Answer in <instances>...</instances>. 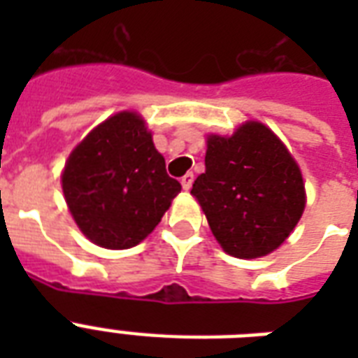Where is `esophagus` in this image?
<instances>
[{"label":"esophagus","instance_id":"1","mask_svg":"<svg viewBox=\"0 0 358 358\" xmlns=\"http://www.w3.org/2000/svg\"><path fill=\"white\" fill-rule=\"evenodd\" d=\"M193 180H195V176H193V173H187L182 176V187H184L185 191L191 189V185H193Z\"/></svg>","mask_w":358,"mask_h":358}]
</instances>
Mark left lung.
<instances>
[{
	"label": "left lung",
	"mask_w": 358,
	"mask_h": 358,
	"mask_svg": "<svg viewBox=\"0 0 358 358\" xmlns=\"http://www.w3.org/2000/svg\"><path fill=\"white\" fill-rule=\"evenodd\" d=\"M206 171L191 195L224 252L258 258L280 247L305 210V184L282 141L262 122L208 137Z\"/></svg>",
	"instance_id": "1"
}]
</instances>
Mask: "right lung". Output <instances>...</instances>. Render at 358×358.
Returning <instances> with one entry per match:
<instances>
[{
  "label": "right lung",
  "mask_w": 358,
  "mask_h": 358,
  "mask_svg": "<svg viewBox=\"0 0 358 358\" xmlns=\"http://www.w3.org/2000/svg\"><path fill=\"white\" fill-rule=\"evenodd\" d=\"M63 193L92 243L129 249L162 221L180 191L137 113L122 111L92 129L69 156Z\"/></svg>",
  "instance_id": "add662e5"
}]
</instances>
